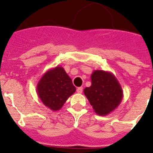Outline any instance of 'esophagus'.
I'll list each match as a JSON object with an SVG mask.
<instances>
[{"label":"esophagus","instance_id":"obj_1","mask_svg":"<svg viewBox=\"0 0 153 153\" xmlns=\"http://www.w3.org/2000/svg\"><path fill=\"white\" fill-rule=\"evenodd\" d=\"M76 91H77L78 93H82V92H83V87H82V86H80V87H78L77 90H76Z\"/></svg>","mask_w":153,"mask_h":153}]
</instances>
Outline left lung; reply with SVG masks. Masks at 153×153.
I'll return each instance as SVG.
<instances>
[{"label": "left lung", "mask_w": 153, "mask_h": 153, "mask_svg": "<svg viewBox=\"0 0 153 153\" xmlns=\"http://www.w3.org/2000/svg\"><path fill=\"white\" fill-rule=\"evenodd\" d=\"M85 96L97 114L106 116L117 109L123 97L121 85L112 73L94 70L91 86L83 90Z\"/></svg>", "instance_id": "1"}]
</instances>
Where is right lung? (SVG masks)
Segmentation results:
<instances>
[{
	"label": "right lung",
	"instance_id": "1",
	"mask_svg": "<svg viewBox=\"0 0 153 153\" xmlns=\"http://www.w3.org/2000/svg\"><path fill=\"white\" fill-rule=\"evenodd\" d=\"M76 92L72 79L62 67L50 69L36 85V93L44 106L53 111L62 108L67 99Z\"/></svg>",
	"mask_w": 153,
	"mask_h": 153
}]
</instances>
